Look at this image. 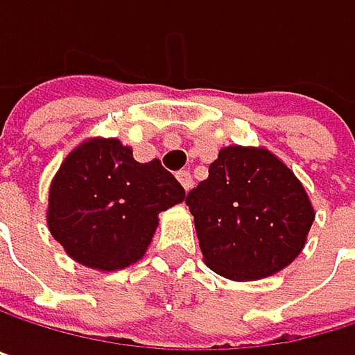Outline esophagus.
<instances>
[{"instance_id":"obj_1","label":"esophagus","mask_w":355,"mask_h":355,"mask_svg":"<svg viewBox=\"0 0 355 355\" xmlns=\"http://www.w3.org/2000/svg\"><path fill=\"white\" fill-rule=\"evenodd\" d=\"M176 179H179V183L183 185V189H185V191H189V189H191L193 179H191V172H189V170H179V172H176Z\"/></svg>"}]
</instances>
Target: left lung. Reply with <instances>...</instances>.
Segmentation results:
<instances>
[{"instance_id": "obj_1", "label": "left lung", "mask_w": 355, "mask_h": 355, "mask_svg": "<svg viewBox=\"0 0 355 355\" xmlns=\"http://www.w3.org/2000/svg\"><path fill=\"white\" fill-rule=\"evenodd\" d=\"M185 202L204 262L233 281H258L289 266L316 216L293 170L264 147H223Z\"/></svg>"}]
</instances>
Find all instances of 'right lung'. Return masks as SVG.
I'll use <instances>...</instances> for the list:
<instances>
[{"instance_id": "add662e5", "label": "right lung", "mask_w": 355, "mask_h": 355, "mask_svg": "<svg viewBox=\"0 0 355 355\" xmlns=\"http://www.w3.org/2000/svg\"><path fill=\"white\" fill-rule=\"evenodd\" d=\"M183 200L185 189L159 159L141 164L118 139L95 137L55 172L47 227L72 260L112 272L143 258L157 214Z\"/></svg>"}]
</instances>
